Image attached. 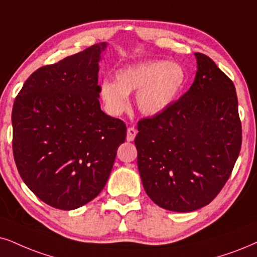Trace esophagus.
<instances>
[{
    "instance_id": "1",
    "label": "esophagus",
    "mask_w": 257,
    "mask_h": 257,
    "mask_svg": "<svg viewBox=\"0 0 257 257\" xmlns=\"http://www.w3.org/2000/svg\"><path fill=\"white\" fill-rule=\"evenodd\" d=\"M136 134H138V131H136L134 126H129L128 131H126V141H133L135 139Z\"/></svg>"
}]
</instances>
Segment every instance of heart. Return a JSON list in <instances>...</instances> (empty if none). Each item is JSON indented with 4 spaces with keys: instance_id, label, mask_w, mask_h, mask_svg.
Returning <instances> with one entry per match:
<instances>
[{
    "instance_id": "heart-1",
    "label": "heart",
    "mask_w": 257,
    "mask_h": 257,
    "mask_svg": "<svg viewBox=\"0 0 257 257\" xmlns=\"http://www.w3.org/2000/svg\"><path fill=\"white\" fill-rule=\"evenodd\" d=\"M186 84V72L180 64L153 60L131 65L117 71L116 82L103 80L99 96L106 111L121 115L128 109L129 97L136 93V105L147 116H155L167 110L179 98Z\"/></svg>"
}]
</instances>
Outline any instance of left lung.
Listing matches in <instances>:
<instances>
[{"mask_svg": "<svg viewBox=\"0 0 257 257\" xmlns=\"http://www.w3.org/2000/svg\"><path fill=\"white\" fill-rule=\"evenodd\" d=\"M190 90L164 112L138 123L135 146L146 193L162 209L190 212L215 199L242 145L232 80L203 53Z\"/></svg>", "mask_w": 257, "mask_h": 257, "instance_id": "obj_1", "label": "left lung"}]
</instances>
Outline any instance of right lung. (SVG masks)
Returning <instances> with one entry per match:
<instances>
[{
  "label": "right lung",
  "mask_w": 257,
  "mask_h": 257,
  "mask_svg": "<svg viewBox=\"0 0 257 257\" xmlns=\"http://www.w3.org/2000/svg\"><path fill=\"white\" fill-rule=\"evenodd\" d=\"M100 42L38 69L16 96L13 154L24 183L50 206L74 210L109 179L124 122L100 110Z\"/></svg>",
  "instance_id": "1"
}]
</instances>
